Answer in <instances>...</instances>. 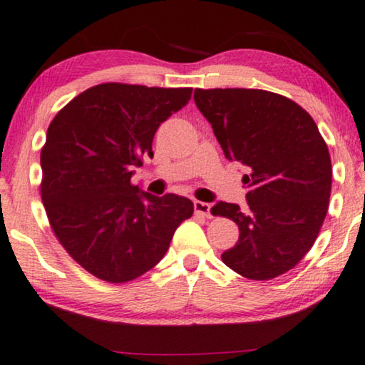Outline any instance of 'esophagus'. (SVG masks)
<instances>
[{"mask_svg": "<svg viewBox=\"0 0 365 365\" xmlns=\"http://www.w3.org/2000/svg\"><path fill=\"white\" fill-rule=\"evenodd\" d=\"M193 208H195V213L198 215H203V217L207 218H212V205L210 203H205V202H193Z\"/></svg>", "mask_w": 365, "mask_h": 365, "instance_id": "esophagus-1", "label": "esophagus"}]
</instances>
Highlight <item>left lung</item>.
Listing matches in <instances>:
<instances>
[{
  "label": "left lung",
  "mask_w": 365,
  "mask_h": 365,
  "mask_svg": "<svg viewBox=\"0 0 365 365\" xmlns=\"http://www.w3.org/2000/svg\"><path fill=\"white\" fill-rule=\"evenodd\" d=\"M193 99L225 157L248 170V207L212 208L240 228L223 263L245 278L273 279L304 258L326 218L332 167L324 138L301 106L274 92L195 89Z\"/></svg>",
  "instance_id": "obj_1"
}]
</instances>
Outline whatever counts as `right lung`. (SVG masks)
<instances>
[{"mask_svg":"<svg viewBox=\"0 0 365 365\" xmlns=\"http://www.w3.org/2000/svg\"><path fill=\"white\" fill-rule=\"evenodd\" d=\"M190 97V87L107 82L74 97L51 122L41 197L61 245L96 278L125 283L147 273L193 215L192 200L155 197L130 180L142 157H153L158 127Z\"/></svg>","mask_w":365,"mask_h":365,"instance_id":"add662e5","label":"right lung"}]
</instances>
